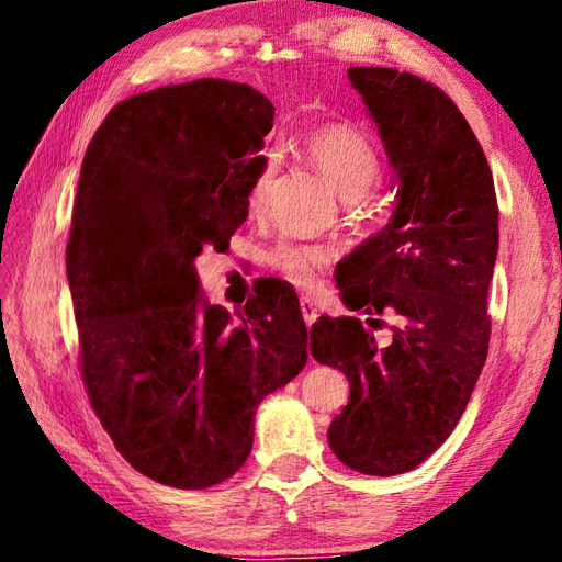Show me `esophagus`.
<instances>
[{
    "label": "esophagus",
    "mask_w": 562,
    "mask_h": 562,
    "mask_svg": "<svg viewBox=\"0 0 562 562\" xmlns=\"http://www.w3.org/2000/svg\"><path fill=\"white\" fill-rule=\"evenodd\" d=\"M300 310H302V317H304V322H307V327H312L317 322V304L312 302L310 297H302L300 300Z\"/></svg>",
    "instance_id": "1"
}]
</instances>
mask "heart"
Listing matches in <instances>:
<instances>
[{
    "label": "heart",
    "instance_id": "1",
    "mask_svg": "<svg viewBox=\"0 0 562 562\" xmlns=\"http://www.w3.org/2000/svg\"><path fill=\"white\" fill-rule=\"evenodd\" d=\"M304 154L312 166L319 170V176L337 190L345 201H357L374 188L382 173L376 148L372 146L364 133L349 126H325L312 133L304 140ZM272 160L265 164L258 180L250 190V205L258 211L265 205L272 186ZM335 252L325 245H292L284 243L272 250V268L278 270L284 280H290L297 288H312L317 284L322 272H325Z\"/></svg>",
    "mask_w": 562,
    "mask_h": 562
}]
</instances>
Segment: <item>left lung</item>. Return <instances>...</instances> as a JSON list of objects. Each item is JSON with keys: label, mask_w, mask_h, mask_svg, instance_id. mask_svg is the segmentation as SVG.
I'll return each instance as SVG.
<instances>
[{"label": "left lung", "mask_w": 562, "mask_h": 562, "mask_svg": "<svg viewBox=\"0 0 562 562\" xmlns=\"http://www.w3.org/2000/svg\"><path fill=\"white\" fill-rule=\"evenodd\" d=\"M349 81L382 136L396 203L337 268L341 302L367 322L322 317L310 351L349 379L331 451L359 473L396 475L449 439L486 364L498 203L483 148L441 89L382 66H351Z\"/></svg>", "instance_id": "obj_1"}]
</instances>
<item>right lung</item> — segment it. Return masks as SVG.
<instances>
[{
  "mask_svg": "<svg viewBox=\"0 0 562 562\" xmlns=\"http://www.w3.org/2000/svg\"><path fill=\"white\" fill-rule=\"evenodd\" d=\"M272 119L247 83L198 79L121 101L83 156L66 245L81 376L119 453L164 486L231 479L262 398L307 364L288 282L233 322L195 270L245 223Z\"/></svg>",
  "mask_w": 562,
  "mask_h": 562,
  "instance_id": "add662e5",
  "label": "right lung"
}]
</instances>
